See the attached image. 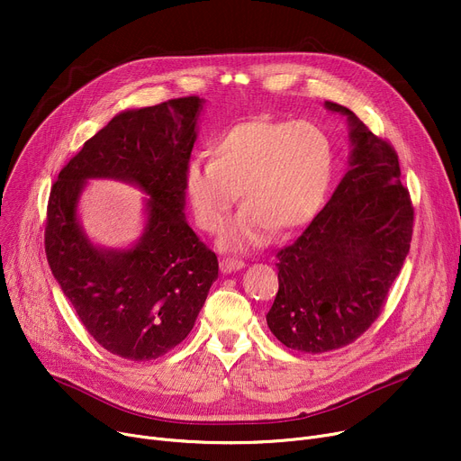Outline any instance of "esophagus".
I'll return each instance as SVG.
<instances>
[{
  "instance_id": "1",
  "label": "esophagus",
  "mask_w": 461,
  "mask_h": 461,
  "mask_svg": "<svg viewBox=\"0 0 461 461\" xmlns=\"http://www.w3.org/2000/svg\"><path fill=\"white\" fill-rule=\"evenodd\" d=\"M245 267V261L243 259H237V258H222L221 259V269L222 273H233Z\"/></svg>"
}]
</instances>
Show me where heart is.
Instances as JSON below:
<instances>
[{
    "instance_id": "b5f03b06",
    "label": "heart",
    "mask_w": 461,
    "mask_h": 461,
    "mask_svg": "<svg viewBox=\"0 0 461 461\" xmlns=\"http://www.w3.org/2000/svg\"><path fill=\"white\" fill-rule=\"evenodd\" d=\"M334 153L329 136L308 121L265 115L230 125L209 145V160H192L185 190L196 222L221 233L239 198L243 209L221 237L224 250L267 245L273 231L310 222L325 202Z\"/></svg>"
}]
</instances>
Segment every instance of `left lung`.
Segmentation results:
<instances>
[{
	"label": "left lung",
	"mask_w": 461,
	"mask_h": 461,
	"mask_svg": "<svg viewBox=\"0 0 461 461\" xmlns=\"http://www.w3.org/2000/svg\"><path fill=\"white\" fill-rule=\"evenodd\" d=\"M349 169L327 205L292 245L278 250V294L267 325L303 353H327L365 334L386 303L413 237L415 209L398 153L346 106Z\"/></svg>",
	"instance_id": "left-lung-1"
}]
</instances>
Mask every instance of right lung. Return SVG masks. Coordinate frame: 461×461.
Listing matches in <instances>:
<instances>
[{"label":"right lung","mask_w":461,"mask_h":461,"mask_svg":"<svg viewBox=\"0 0 461 461\" xmlns=\"http://www.w3.org/2000/svg\"><path fill=\"white\" fill-rule=\"evenodd\" d=\"M200 96L127 110L89 138L52 185L44 250L52 275L93 340L129 360L181 344L218 278V259L185 221V172L196 141ZM112 176L148 191L149 222L129 251L93 248L76 218L87 178Z\"/></svg>","instance_id":"right-lung-1"}]
</instances>
